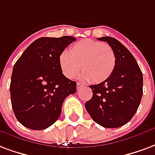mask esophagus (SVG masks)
Masks as SVG:
<instances>
[{"label": "esophagus", "instance_id": "esophagus-1", "mask_svg": "<svg viewBox=\"0 0 155 155\" xmlns=\"http://www.w3.org/2000/svg\"><path fill=\"white\" fill-rule=\"evenodd\" d=\"M82 87H83V85H82L81 84H80V83L76 84V89H80L81 88H82Z\"/></svg>", "mask_w": 155, "mask_h": 155}]
</instances>
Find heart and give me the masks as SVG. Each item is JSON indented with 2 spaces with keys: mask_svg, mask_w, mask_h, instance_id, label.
I'll use <instances>...</instances> for the list:
<instances>
[{
  "mask_svg": "<svg viewBox=\"0 0 155 155\" xmlns=\"http://www.w3.org/2000/svg\"><path fill=\"white\" fill-rule=\"evenodd\" d=\"M61 71L67 78H74L81 68V76L93 83L107 81L115 69L116 57L113 48L106 43L93 39L75 42L71 52L63 51L58 57Z\"/></svg>",
  "mask_w": 155,
  "mask_h": 155,
  "instance_id": "obj_1",
  "label": "heart"
}]
</instances>
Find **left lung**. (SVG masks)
<instances>
[{
  "instance_id": "left-lung-1",
  "label": "left lung",
  "mask_w": 155,
  "mask_h": 155,
  "mask_svg": "<svg viewBox=\"0 0 155 155\" xmlns=\"http://www.w3.org/2000/svg\"><path fill=\"white\" fill-rule=\"evenodd\" d=\"M107 42L116 57L115 69L107 81L90 85L92 98L85 108L94 121L105 128H117L133 117L143 94V74L135 57L118 40L98 38Z\"/></svg>"
}]
</instances>
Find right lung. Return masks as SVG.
<instances>
[{"mask_svg":"<svg viewBox=\"0 0 155 155\" xmlns=\"http://www.w3.org/2000/svg\"><path fill=\"white\" fill-rule=\"evenodd\" d=\"M75 38L42 37L28 46L15 64L10 99L17 120L32 130H44L61 113L63 102L76 92V83L62 74L61 52Z\"/></svg>","mask_w":155,"mask_h":155,"instance_id":"obj_1","label":"right lung"}]
</instances>
